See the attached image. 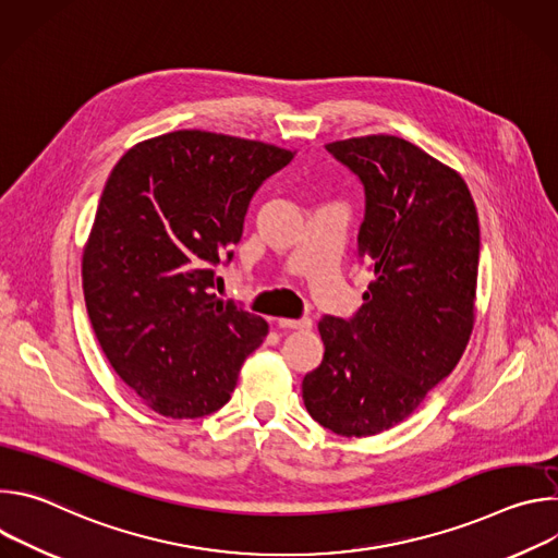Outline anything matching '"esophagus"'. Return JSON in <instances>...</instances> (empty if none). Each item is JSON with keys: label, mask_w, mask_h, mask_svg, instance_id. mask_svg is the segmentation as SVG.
Wrapping results in <instances>:
<instances>
[{"label": "esophagus", "mask_w": 558, "mask_h": 558, "mask_svg": "<svg viewBox=\"0 0 558 558\" xmlns=\"http://www.w3.org/2000/svg\"><path fill=\"white\" fill-rule=\"evenodd\" d=\"M280 329H311L308 317H300V320H291V317H280L278 320Z\"/></svg>", "instance_id": "esophagus-1"}]
</instances>
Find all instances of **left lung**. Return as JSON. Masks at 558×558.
<instances>
[{
  "instance_id": "left-lung-1",
  "label": "left lung",
  "mask_w": 558,
  "mask_h": 558,
  "mask_svg": "<svg viewBox=\"0 0 558 558\" xmlns=\"http://www.w3.org/2000/svg\"><path fill=\"white\" fill-rule=\"evenodd\" d=\"M327 149L364 187L357 256L375 274L353 317L325 315V357L302 379L308 415L336 435L404 422L465 351L474 323L480 218L463 179L400 136Z\"/></svg>"
}]
</instances>
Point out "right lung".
Segmentation results:
<instances>
[{
    "mask_svg": "<svg viewBox=\"0 0 558 558\" xmlns=\"http://www.w3.org/2000/svg\"><path fill=\"white\" fill-rule=\"evenodd\" d=\"M293 151L179 130L114 166L84 250V295L117 375L151 411L196 420L222 409L269 325L214 289L258 187Z\"/></svg>",
    "mask_w": 558,
    "mask_h": 558,
    "instance_id": "obj_1",
    "label": "right lung"
}]
</instances>
